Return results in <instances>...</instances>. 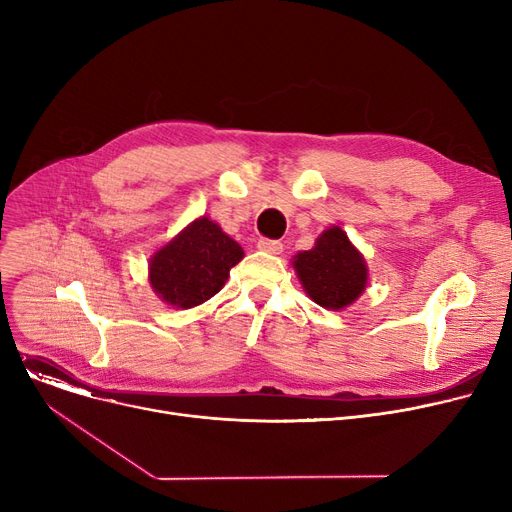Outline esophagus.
Here are the masks:
<instances>
[{"label":"esophagus","mask_w":512,"mask_h":512,"mask_svg":"<svg viewBox=\"0 0 512 512\" xmlns=\"http://www.w3.org/2000/svg\"><path fill=\"white\" fill-rule=\"evenodd\" d=\"M257 247H259V251H265V253H270V255H280L282 253V242L280 240L261 238L257 242Z\"/></svg>","instance_id":"1"}]
</instances>
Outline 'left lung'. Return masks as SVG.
<instances>
[{"mask_svg":"<svg viewBox=\"0 0 512 512\" xmlns=\"http://www.w3.org/2000/svg\"><path fill=\"white\" fill-rule=\"evenodd\" d=\"M292 267L307 297L330 311L351 307L369 284L363 253L336 224L315 238L313 249L294 255Z\"/></svg>","mask_w":512,"mask_h":512,"instance_id":"left-lung-1","label":"left lung"}]
</instances>
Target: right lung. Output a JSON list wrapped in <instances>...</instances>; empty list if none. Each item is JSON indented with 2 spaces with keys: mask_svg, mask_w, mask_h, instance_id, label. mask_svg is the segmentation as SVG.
<instances>
[{
  "mask_svg": "<svg viewBox=\"0 0 512 512\" xmlns=\"http://www.w3.org/2000/svg\"><path fill=\"white\" fill-rule=\"evenodd\" d=\"M245 251L207 215L182 228L149 259V284L174 309H193L218 294Z\"/></svg>",
  "mask_w": 512,
  "mask_h": 512,
  "instance_id": "add662e5",
  "label": "right lung"
}]
</instances>
